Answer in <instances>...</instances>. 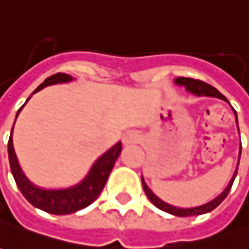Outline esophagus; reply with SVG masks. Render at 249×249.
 I'll return each instance as SVG.
<instances>
[{"label": "esophagus", "instance_id": "obj_1", "mask_svg": "<svg viewBox=\"0 0 249 249\" xmlns=\"http://www.w3.org/2000/svg\"><path fill=\"white\" fill-rule=\"evenodd\" d=\"M139 140H140V135L136 131L126 132L124 136H123V143H124L125 146L136 144V143H139Z\"/></svg>", "mask_w": 249, "mask_h": 249}]
</instances>
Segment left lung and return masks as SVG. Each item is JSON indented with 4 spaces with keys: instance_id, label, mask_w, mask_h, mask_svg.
<instances>
[{
    "instance_id": "obj_1",
    "label": "left lung",
    "mask_w": 249,
    "mask_h": 249,
    "mask_svg": "<svg viewBox=\"0 0 249 249\" xmlns=\"http://www.w3.org/2000/svg\"><path fill=\"white\" fill-rule=\"evenodd\" d=\"M174 84L178 86V87H185V89L188 91L189 94L195 96H211V98H218V99H222L225 102L229 103V101L225 98L217 89H214L213 86H210L207 83H203L200 80H195V79H191V77H177L174 79ZM233 109V107H231ZM233 113H234V117H236V124H237L238 128V121H237V113L233 109ZM240 155H241V147H240V151H238V162H240ZM238 162L237 166H236V170L231 176V181L226 185V188L219 194L218 196H215L213 200L204 203V204H200V206H195V207H177V206H173V204H169V203L163 202L162 199H160L158 196L154 194L151 189L148 188V185L144 181L143 176H142V184H143V189L146 192L147 197L150 199V202L153 203L155 207H158L162 211H166L172 215H176V217H189V215H200V214H206V213H210L213 210L215 209L217 206H219L221 203L224 202V199L228 196L229 191L231 188V184L236 178V174H237L238 169Z\"/></svg>"
}]
</instances>
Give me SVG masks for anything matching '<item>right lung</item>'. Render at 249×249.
<instances>
[{
	"label": "right lung",
	"mask_w": 249,
	"mask_h": 249,
	"mask_svg": "<svg viewBox=\"0 0 249 249\" xmlns=\"http://www.w3.org/2000/svg\"><path fill=\"white\" fill-rule=\"evenodd\" d=\"M72 80H73V77L67 73H55V75L47 77L32 94L38 92L47 86L69 83ZM30 98L25 101V103L30 101ZM24 105L18 109L16 118L21 109L24 107ZM12 133H13V128H12L11 138H9V143H8V155H9L11 172L20 192L34 207L43 210V211H46L49 214H54V215H65V214L76 213L94 202L99 196V194L102 192L103 187L109 178L111 169L121 154V142H118L107 151H105L101 157L96 158L92 166L89 167V173L86 174V177L82 181H79L75 185L67 187V188H40L27 178V176L18 165V160L15 153V147H13Z\"/></svg>",
	"instance_id": "add662e5"
}]
</instances>
